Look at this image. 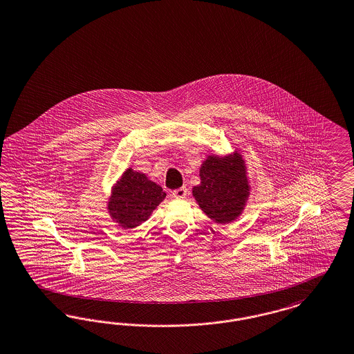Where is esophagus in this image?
I'll list each match as a JSON object with an SVG mask.
<instances>
[{
    "instance_id": "1",
    "label": "esophagus",
    "mask_w": 354,
    "mask_h": 354,
    "mask_svg": "<svg viewBox=\"0 0 354 354\" xmlns=\"http://www.w3.org/2000/svg\"><path fill=\"white\" fill-rule=\"evenodd\" d=\"M187 188L185 187H182V188H178V189H174L171 194H172V196L175 198H184L187 196Z\"/></svg>"
}]
</instances>
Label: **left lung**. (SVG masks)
Instances as JSON below:
<instances>
[{"instance_id":"8db88e82","label":"left lung","mask_w":354,"mask_h":354,"mask_svg":"<svg viewBox=\"0 0 354 354\" xmlns=\"http://www.w3.org/2000/svg\"><path fill=\"white\" fill-rule=\"evenodd\" d=\"M200 185L192 194L198 207L216 223H230L240 216L249 195L242 156H208L200 169Z\"/></svg>"}]
</instances>
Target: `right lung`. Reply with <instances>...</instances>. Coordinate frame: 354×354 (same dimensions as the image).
<instances>
[{
    "label": "right lung",
    "mask_w": 354,
    "mask_h": 354,
    "mask_svg": "<svg viewBox=\"0 0 354 354\" xmlns=\"http://www.w3.org/2000/svg\"><path fill=\"white\" fill-rule=\"evenodd\" d=\"M166 198L162 187L149 180L145 174L127 169L114 185L108 209L122 227H136Z\"/></svg>",
    "instance_id": "add662e5"
}]
</instances>
